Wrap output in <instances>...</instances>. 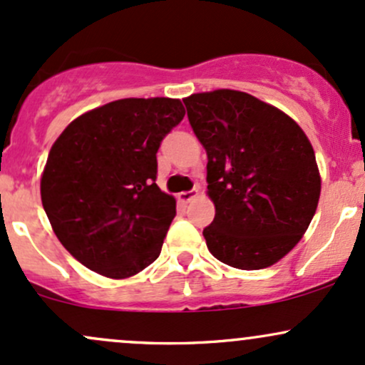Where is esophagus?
I'll use <instances>...</instances> for the list:
<instances>
[{
	"label": "esophagus",
	"mask_w": 365,
	"mask_h": 365,
	"mask_svg": "<svg viewBox=\"0 0 365 365\" xmlns=\"http://www.w3.org/2000/svg\"><path fill=\"white\" fill-rule=\"evenodd\" d=\"M197 195V190H188V192H180L178 194V200L180 202H183V204H187V202H190L192 199H194V197Z\"/></svg>",
	"instance_id": "34e87169"
}]
</instances>
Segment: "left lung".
Instances as JSON below:
<instances>
[{
	"label": "left lung",
	"instance_id": "8db88e82",
	"mask_svg": "<svg viewBox=\"0 0 365 365\" xmlns=\"http://www.w3.org/2000/svg\"><path fill=\"white\" fill-rule=\"evenodd\" d=\"M207 153L216 215L202 232L209 252L238 269L273 266L316 215L321 177L304 130L278 108L240 91L183 99Z\"/></svg>",
	"mask_w": 365,
	"mask_h": 365
}]
</instances>
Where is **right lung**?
I'll list each match as a JSON object with an SVG mask.
<instances>
[{
    "label": "right lung",
    "instance_id": "right-lung-1",
    "mask_svg": "<svg viewBox=\"0 0 365 365\" xmlns=\"http://www.w3.org/2000/svg\"><path fill=\"white\" fill-rule=\"evenodd\" d=\"M183 116L178 99H118L75 118L53 144L41 178L44 211L91 271L128 278L159 257L177 202L156 185V154Z\"/></svg>",
    "mask_w": 365,
    "mask_h": 365
}]
</instances>
